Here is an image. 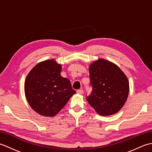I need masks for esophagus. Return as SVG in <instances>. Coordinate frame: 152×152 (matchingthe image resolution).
Masks as SVG:
<instances>
[{
  "label": "esophagus",
  "instance_id": "1",
  "mask_svg": "<svg viewBox=\"0 0 152 152\" xmlns=\"http://www.w3.org/2000/svg\"><path fill=\"white\" fill-rule=\"evenodd\" d=\"M76 93H78V94H80V95H82V94H83V89H80L77 90Z\"/></svg>",
  "mask_w": 152,
  "mask_h": 152
}]
</instances>
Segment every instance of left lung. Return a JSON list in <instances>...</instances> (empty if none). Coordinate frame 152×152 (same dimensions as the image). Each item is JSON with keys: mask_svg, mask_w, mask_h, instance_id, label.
I'll return each mask as SVG.
<instances>
[{"mask_svg": "<svg viewBox=\"0 0 152 152\" xmlns=\"http://www.w3.org/2000/svg\"><path fill=\"white\" fill-rule=\"evenodd\" d=\"M92 93L87 101L101 115L117 113L124 106L129 92V83L125 73L110 61L99 59L89 65Z\"/></svg>", "mask_w": 152, "mask_h": 152, "instance_id": "8db88e82", "label": "left lung"}]
</instances>
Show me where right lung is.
<instances>
[{
	"label": "right lung",
	"instance_id": "right-lung-1",
	"mask_svg": "<svg viewBox=\"0 0 152 152\" xmlns=\"http://www.w3.org/2000/svg\"><path fill=\"white\" fill-rule=\"evenodd\" d=\"M62 66L56 60L42 61L27 74L25 94L32 109L38 114L53 117L76 93L70 80L61 76Z\"/></svg>",
	"mask_w": 152,
	"mask_h": 152
}]
</instances>
